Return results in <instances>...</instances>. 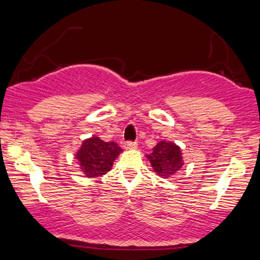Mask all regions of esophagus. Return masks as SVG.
Instances as JSON below:
<instances>
[{
	"label": "esophagus",
	"mask_w": 260,
	"mask_h": 260,
	"mask_svg": "<svg viewBox=\"0 0 260 260\" xmlns=\"http://www.w3.org/2000/svg\"><path fill=\"white\" fill-rule=\"evenodd\" d=\"M124 148L126 149V150H133V149L138 148V143L132 142V141H128V142H126L124 144Z\"/></svg>",
	"instance_id": "34e87169"
}]
</instances>
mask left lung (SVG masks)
<instances>
[{
	"label": "left lung",
	"mask_w": 260,
	"mask_h": 260,
	"mask_svg": "<svg viewBox=\"0 0 260 260\" xmlns=\"http://www.w3.org/2000/svg\"><path fill=\"white\" fill-rule=\"evenodd\" d=\"M147 158L156 174L162 179L171 178V175L177 173L183 166L181 149L170 141L158 142Z\"/></svg>",
	"instance_id": "obj_1"
}]
</instances>
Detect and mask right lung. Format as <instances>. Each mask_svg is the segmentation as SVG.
<instances>
[{"mask_svg": "<svg viewBox=\"0 0 260 260\" xmlns=\"http://www.w3.org/2000/svg\"><path fill=\"white\" fill-rule=\"evenodd\" d=\"M122 149L116 142H104L98 136L82 142L76 153L80 169L87 178H96L111 170L113 161Z\"/></svg>", "mask_w": 260, "mask_h": 260, "instance_id": "obj_1", "label": "right lung"}]
</instances>
